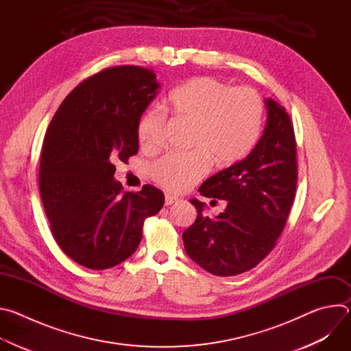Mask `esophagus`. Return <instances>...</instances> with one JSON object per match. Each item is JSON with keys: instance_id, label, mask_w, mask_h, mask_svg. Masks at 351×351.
<instances>
[{"instance_id": "34e87169", "label": "esophagus", "mask_w": 351, "mask_h": 351, "mask_svg": "<svg viewBox=\"0 0 351 351\" xmlns=\"http://www.w3.org/2000/svg\"><path fill=\"white\" fill-rule=\"evenodd\" d=\"M178 202H179L178 197L171 195V194H165V206H171V204H175Z\"/></svg>"}]
</instances>
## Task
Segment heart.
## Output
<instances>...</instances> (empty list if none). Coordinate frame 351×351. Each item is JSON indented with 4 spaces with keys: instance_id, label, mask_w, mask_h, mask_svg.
Segmentation results:
<instances>
[{
    "instance_id": "heart-1",
    "label": "heart",
    "mask_w": 351,
    "mask_h": 351,
    "mask_svg": "<svg viewBox=\"0 0 351 351\" xmlns=\"http://www.w3.org/2000/svg\"><path fill=\"white\" fill-rule=\"evenodd\" d=\"M165 110L190 126L186 156L168 154L149 167V175L172 193L189 190L210 171L244 160L256 147L264 122V101L250 87H232L213 77L198 76L169 93ZM165 117L160 110L145 111L137 123V138L144 149L162 144Z\"/></svg>"
}]
</instances>
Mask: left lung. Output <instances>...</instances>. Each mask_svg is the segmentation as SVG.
<instances>
[{"instance_id": "obj_1", "label": "left lung", "mask_w": 351, "mask_h": 351, "mask_svg": "<svg viewBox=\"0 0 351 351\" xmlns=\"http://www.w3.org/2000/svg\"><path fill=\"white\" fill-rule=\"evenodd\" d=\"M267 126L243 161L207 179L198 191L226 199L215 218L193 198L194 223L183 232L187 256L217 276H234L257 267L280 236L297 183L295 137L290 115L274 99H265ZM217 202V199H214Z\"/></svg>"}]
</instances>
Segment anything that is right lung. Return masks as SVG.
Here are the masks:
<instances>
[{"label": "right lung", "mask_w": 351, "mask_h": 351, "mask_svg": "<svg viewBox=\"0 0 351 351\" xmlns=\"http://www.w3.org/2000/svg\"><path fill=\"white\" fill-rule=\"evenodd\" d=\"M160 88L154 71L122 65L76 86L47 129L38 187L51 233L62 252L90 269L112 268L140 244L145 218L164 193L144 184L123 191L115 162L137 154V123Z\"/></svg>", "instance_id": "1"}]
</instances>
